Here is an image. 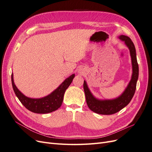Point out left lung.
<instances>
[{"label":"left lung","mask_w":152,"mask_h":152,"mask_svg":"<svg viewBox=\"0 0 152 152\" xmlns=\"http://www.w3.org/2000/svg\"><path fill=\"white\" fill-rule=\"evenodd\" d=\"M118 39L124 41L130 50L131 57L132 74L131 79L124 93L118 98L113 99L99 100L92 94L87 87L86 82L84 81V90L87 106L92 111L101 115H112L120 111L130 103L135 93L137 80L139 75V66L137 64L136 49L131 39L127 36L121 35Z\"/></svg>","instance_id":"8db88e82"}]
</instances>
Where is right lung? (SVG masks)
<instances>
[{
	"instance_id": "add662e5",
	"label": "right lung",
	"mask_w": 152,
	"mask_h": 152,
	"mask_svg": "<svg viewBox=\"0 0 152 152\" xmlns=\"http://www.w3.org/2000/svg\"><path fill=\"white\" fill-rule=\"evenodd\" d=\"M74 77L75 74H72L64 80L62 84L50 94L42 98L36 99L26 97L21 93L15 84L12 73L11 75V81L15 94L26 109L36 113H48L55 111L61 107L65 92L71 84Z\"/></svg>"
}]
</instances>
